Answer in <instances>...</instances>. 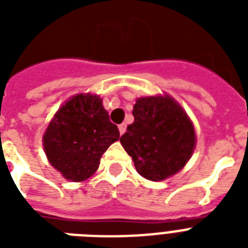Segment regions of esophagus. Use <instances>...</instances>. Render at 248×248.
Masks as SVG:
<instances>
[{
  "mask_svg": "<svg viewBox=\"0 0 248 248\" xmlns=\"http://www.w3.org/2000/svg\"><path fill=\"white\" fill-rule=\"evenodd\" d=\"M118 130H120V134L121 135H124V131H126V124H120V126H118Z\"/></svg>",
  "mask_w": 248,
  "mask_h": 248,
  "instance_id": "34e87169",
  "label": "esophagus"
}]
</instances>
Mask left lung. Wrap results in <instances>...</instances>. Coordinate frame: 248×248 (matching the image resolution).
<instances>
[{"mask_svg":"<svg viewBox=\"0 0 248 248\" xmlns=\"http://www.w3.org/2000/svg\"><path fill=\"white\" fill-rule=\"evenodd\" d=\"M132 116L134 124L120 141L136 171L152 181L179 172L196 147L194 127L184 109L169 95L139 97Z\"/></svg>","mask_w":248,"mask_h":248,"instance_id":"8db88e82","label":"left lung"}]
</instances>
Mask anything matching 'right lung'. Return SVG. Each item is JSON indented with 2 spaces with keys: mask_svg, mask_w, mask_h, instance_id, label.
I'll use <instances>...</instances> for the list:
<instances>
[{
  "mask_svg": "<svg viewBox=\"0 0 248 248\" xmlns=\"http://www.w3.org/2000/svg\"><path fill=\"white\" fill-rule=\"evenodd\" d=\"M120 139L97 95L72 96L48 124L44 135L45 153L67 180L83 181L95 173L103 153Z\"/></svg>",
  "mask_w": 248,
  "mask_h": 248,
  "instance_id": "obj_1",
  "label": "right lung"
}]
</instances>
